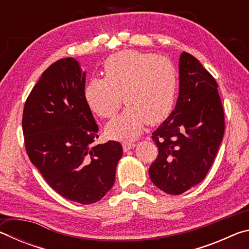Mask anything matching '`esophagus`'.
Here are the masks:
<instances>
[{"mask_svg":"<svg viewBox=\"0 0 249 249\" xmlns=\"http://www.w3.org/2000/svg\"><path fill=\"white\" fill-rule=\"evenodd\" d=\"M135 146H136V144H134V142H125V144H123V150L126 153V151L135 148Z\"/></svg>","mask_w":249,"mask_h":249,"instance_id":"obj_1","label":"esophagus"}]
</instances>
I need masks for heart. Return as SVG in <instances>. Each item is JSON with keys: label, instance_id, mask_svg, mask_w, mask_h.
I'll return each instance as SVG.
<instances>
[{"label": "heart", "instance_id": "heart-1", "mask_svg": "<svg viewBox=\"0 0 249 249\" xmlns=\"http://www.w3.org/2000/svg\"><path fill=\"white\" fill-rule=\"evenodd\" d=\"M177 86V70L167 57L123 50L107 59L104 78L90 79L83 95L91 111L103 119L114 116L124 100L127 107L105 130L111 138L130 142L147 122L155 125L170 115Z\"/></svg>", "mask_w": 249, "mask_h": 249}]
</instances>
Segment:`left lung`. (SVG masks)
Returning a JSON list of instances; mask_svg holds the SVG:
<instances>
[{
    "label": "left lung",
    "instance_id": "obj_1",
    "mask_svg": "<svg viewBox=\"0 0 249 249\" xmlns=\"http://www.w3.org/2000/svg\"><path fill=\"white\" fill-rule=\"evenodd\" d=\"M224 128L215 79L196 58L182 53L176 107L151 136L158 147L149 168L153 183L176 196L200 183L215 159Z\"/></svg>",
    "mask_w": 249,
    "mask_h": 249
}]
</instances>
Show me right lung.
<instances>
[{
    "label": "right lung",
    "mask_w": 249,
    "mask_h": 249,
    "mask_svg": "<svg viewBox=\"0 0 249 249\" xmlns=\"http://www.w3.org/2000/svg\"><path fill=\"white\" fill-rule=\"evenodd\" d=\"M86 71L74 58L44 71L28 95L23 134L29 159L61 196L81 204L100 201L113 187L122 145H94L99 127L84 100Z\"/></svg>",
    "instance_id": "1"
}]
</instances>
